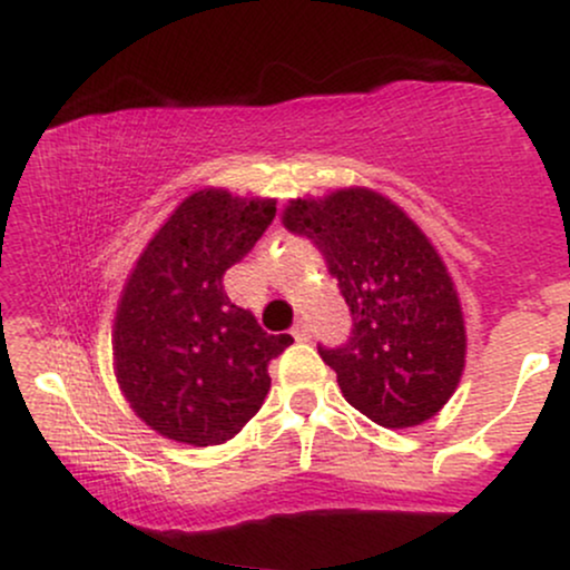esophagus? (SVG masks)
Here are the masks:
<instances>
[{"label":"esophagus","instance_id":"1","mask_svg":"<svg viewBox=\"0 0 570 570\" xmlns=\"http://www.w3.org/2000/svg\"><path fill=\"white\" fill-rule=\"evenodd\" d=\"M292 335H294V340H297V343H303V340H307V326L303 322H297V324H294Z\"/></svg>","mask_w":570,"mask_h":570}]
</instances>
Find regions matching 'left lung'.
Instances as JSON below:
<instances>
[{
    "mask_svg": "<svg viewBox=\"0 0 570 570\" xmlns=\"http://www.w3.org/2000/svg\"><path fill=\"white\" fill-rule=\"evenodd\" d=\"M337 278L353 332L343 348H318L345 402L383 429L434 417L466 367V318L448 265L404 208L370 187L294 198L281 212Z\"/></svg>",
    "mask_w": 570,
    "mask_h": 570,
    "instance_id": "obj_1",
    "label": "left lung"
}]
</instances>
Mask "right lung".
I'll return each instance as SVG.
<instances>
[{
    "mask_svg": "<svg viewBox=\"0 0 570 570\" xmlns=\"http://www.w3.org/2000/svg\"><path fill=\"white\" fill-rule=\"evenodd\" d=\"M273 217V198L200 187L168 214L128 273L112 324L115 377L136 417L166 440L225 444L263 407L267 364L292 335L263 332L230 303L222 276Z\"/></svg>",
    "mask_w": 570,
    "mask_h": 570,
    "instance_id": "add662e5",
    "label": "right lung"
}]
</instances>
